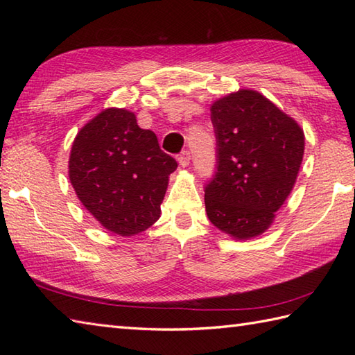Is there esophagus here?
Segmentation results:
<instances>
[{
    "mask_svg": "<svg viewBox=\"0 0 355 355\" xmlns=\"http://www.w3.org/2000/svg\"><path fill=\"white\" fill-rule=\"evenodd\" d=\"M177 160L182 168H186V166H189V163H191V153L187 149L183 150V153H180V155L177 157Z\"/></svg>",
    "mask_w": 355,
    "mask_h": 355,
    "instance_id": "esophagus-1",
    "label": "esophagus"
}]
</instances>
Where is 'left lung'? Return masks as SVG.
<instances>
[{
	"mask_svg": "<svg viewBox=\"0 0 355 355\" xmlns=\"http://www.w3.org/2000/svg\"><path fill=\"white\" fill-rule=\"evenodd\" d=\"M216 169L205 187L210 223L236 239L258 236L273 223L302 163L300 126L253 89H239L210 108Z\"/></svg>",
	"mask_w": 355,
	"mask_h": 355,
	"instance_id": "obj_1",
	"label": "left lung"
}]
</instances>
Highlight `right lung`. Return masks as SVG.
Wrapping results in <instances>:
<instances>
[{
	"label": "right lung",
	"mask_w": 355,
	"mask_h": 355,
	"mask_svg": "<svg viewBox=\"0 0 355 355\" xmlns=\"http://www.w3.org/2000/svg\"><path fill=\"white\" fill-rule=\"evenodd\" d=\"M175 158L134 112L108 108L82 128L70 154V182L82 205L105 229L131 236L160 216Z\"/></svg>",
	"instance_id": "right-lung-1"
}]
</instances>
